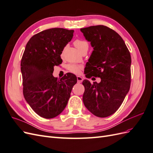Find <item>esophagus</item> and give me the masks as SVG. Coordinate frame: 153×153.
I'll use <instances>...</instances> for the list:
<instances>
[{"label": "esophagus", "mask_w": 153, "mask_h": 153, "mask_svg": "<svg viewBox=\"0 0 153 153\" xmlns=\"http://www.w3.org/2000/svg\"><path fill=\"white\" fill-rule=\"evenodd\" d=\"M76 78H77V82L78 83H82V81H83V78L80 76H76Z\"/></svg>", "instance_id": "34e87169"}]
</instances>
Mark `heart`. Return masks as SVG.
<instances>
[{"mask_svg": "<svg viewBox=\"0 0 153 153\" xmlns=\"http://www.w3.org/2000/svg\"><path fill=\"white\" fill-rule=\"evenodd\" d=\"M74 45L75 46V47L80 52H82L84 50H88V48H89V44L86 41L82 39H76L74 41ZM67 69L73 73L79 74L80 73V70L82 69V66L75 64H69L67 66Z\"/></svg>", "mask_w": 153, "mask_h": 153, "instance_id": "heart-1", "label": "heart"}]
</instances>
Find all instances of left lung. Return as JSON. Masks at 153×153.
Here are the masks:
<instances>
[{
	"mask_svg": "<svg viewBox=\"0 0 153 153\" xmlns=\"http://www.w3.org/2000/svg\"><path fill=\"white\" fill-rule=\"evenodd\" d=\"M80 30L94 49L86 64L87 72L92 74L85 76L101 78L100 83L83 81V102L96 116L108 117L119 109L130 88V53L121 37L108 27L91 26Z\"/></svg>",
	"mask_w": 153,
	"mask_h": 153,
	"instance_id": "obj_1",
	"label": "left lung"
}]
</instances>
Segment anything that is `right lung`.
I'll list each match as a JSON object with an SVG mask.
<instances>
[{
    "instance_id": "add662e5",
    "label": "right lung",
    "mask_w": 153,
    "mask_h": 153,
    "mask_svg": "<svg viewBox=\"0 0 153 153\" xmlns=\"http://www.w3.org/2000/svg\"><path fill=\"white\" fill-rule=\"evenodd\" d=\"M73 30L53 28L34 35L27 43L21 61L23 93L32 109L45 119L57 117L65 108L76 76L68 73L60 80L53 67L71 40Z\"/></svg>"
}]
</instances>
